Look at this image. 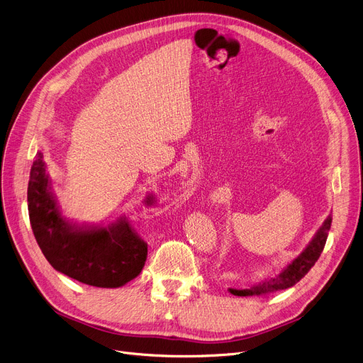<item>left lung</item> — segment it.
<instances>
[{
	"instance_id": "left-lung-1",
	"label": "left lung",
	"mask_w": 363,
	"mask_h": 363,
	"mask_svg": "<svg viewBox=\"0 0 363 363\" xmlns=\"http://www.w3.org/2000/svg\"><path fill=\"white\" fill-rule=\"evenodd\" d=\"M331 221L333 217L330 214L323 223V225L318 228L309 245L302 250V253L297 255V257L290 264H287L279 274L269 277V279H264L262 281L255 283L249 289H228V291L234 296H265L268 293L293 287L297 281H301L303 279L309 272V269L315 265L318 258L321 257V252L324 250L328 238Z\"/></svg>"
}]
</instances>
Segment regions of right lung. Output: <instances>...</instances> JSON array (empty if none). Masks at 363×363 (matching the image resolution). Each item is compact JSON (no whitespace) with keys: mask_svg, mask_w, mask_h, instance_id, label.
Segmentation results:
<instances>
[{"mask_svg":"<svg viewBox=\"0 0 363 363\" xmlns=\"http://www.w3.org/2000/svg\"><path fill=\"white\" fill-rule=\"evenodd\" d=\"M152 202L154 198H146L147 205ZM28 209L35 239L58 272L102 289L121 287L140 274L147 245L125 218L108 225H79L62 217L40 151L30 168Z\"/></svg>","mask_w":363,"mask_h":363,"instance_id":"obj_1","label":"right lung"}]
</instances>
